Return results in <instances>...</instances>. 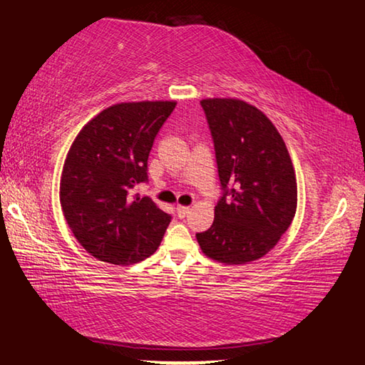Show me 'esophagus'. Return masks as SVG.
<instances>
[{
  "label": "esophagus",
  "mask_w": 365,
  "mask_h": 365,
  "mask_svg": "<svg viewBox=\"0 0 365 365\" xmlns=\"http://www.w3.org/2000/svg\"><path fill=\"white\" fill-rule=\"evenodd\" d=\"M189 211H190V207L189 206H181V205H178L176 206V214H178V217H185V215L189 214Z\"/></svg>",
  "instance_id": "esophagus-1"
}]
</instances>
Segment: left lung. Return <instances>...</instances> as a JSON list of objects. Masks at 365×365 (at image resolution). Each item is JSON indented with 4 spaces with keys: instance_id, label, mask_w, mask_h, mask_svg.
<instances>
[{
    "instance_id": "obj_1",
    "label": "left lung",
    "mask_w": 365,
    "mask_h": 365,
    "mask_svg": "<svg viewBox=\"0 0 365 365\" xmlns=\"http://www.w3.org/2000/svg\"><path fill=\"white\" fill-rule=\"evenodd\" d=\"M224 197L211 228L197 233L203 254L225 264L264 257L292 225L297 184L276 125L241 99H203ZM229 200H226V195Z\"/></svg>"
}]
</instances>
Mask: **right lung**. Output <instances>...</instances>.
I'll use <instances>...</instances> for the list:
<instances>
[{
    "instance_id": "1",
    "label": "right lung",
    "mask_w": 365,
    "mask_h": 365,
    "mask_svg": "<svg viewBox=\"0 0 365 365\" xmlns=\"http://www.w3.org/2000/svg\"><path fill=\"white\" fill-rule=\"evenodd\" d=\"M175 101L115 103L73 140L59 202L77 241L101 262L129 266L153 255L172 217L129 189L148 180V155Z\"/></svg>"
}]
</instances>
